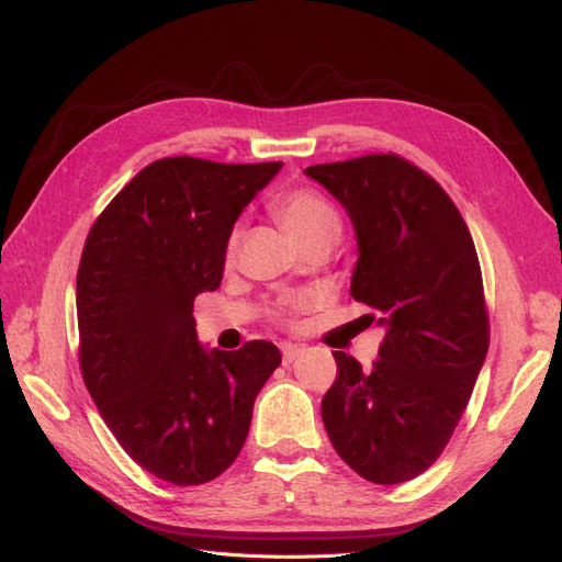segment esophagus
<instances>
[{
    "instance_id": "obj_1",
    "label": "esophagus",
    "mask_w": 562,
    "mask_h": 562,
    "mask_svg": "<svg viewBox=\"0 0 562 562\" xmlns=\"http://www.w3.org/2000/svg\"><path fill=\"white\" fill-rule=\"evenodd\" d=\"M303 355V348L301 346H292V342H289V346H282V359H284V364H292V361L296 359V357H301Z\"/></svg>"
}]
</instances>
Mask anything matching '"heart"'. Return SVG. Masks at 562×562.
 <instances>
[{"label": "heart", "mask_w": 562, "mask_h": 562, "mask_svg": "<svg viewBox=\"0 0 562 562\" xmlns=\"http://www.w3.org/2000/svg\"><path fill=\"white\" fill-rule=\"evenodd\" d=\"M278 222L289 231V235L303 247L311 240L324 238V235H340L342 222L340 214L334 207L329 198H324L315 189H292L282 195H278L273 205H270ZM235 249H238V231H233L226 240V261H233ZM305 303L301 299H292L280 303L273 313V319L278 324H294L296 315L303 311Z\"/></svg>", "instance_id": "heart-1"}]
</instances>
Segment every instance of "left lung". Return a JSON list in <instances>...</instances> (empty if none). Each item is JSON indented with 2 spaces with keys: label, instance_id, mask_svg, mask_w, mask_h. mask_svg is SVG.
<instances>
[{
  "label": "left lung",
  "instance_id": "1",
  "mask_svg": "<svg viewBox=\"0 0 562 562\" xmlns=\"http://www.w3.org/2000/svg\"><path fill=\"white\" fill-rule=\"evenodd\" d=\"M357 231L350 294L385 329L371 371L334 352L322 420L371 483L411 481L443 452L491 342L476 247L439 182L396 154L305 168Z\"/></svg>",
  "mask_w": 562,
  "mask_h": 562
}]
</instances>
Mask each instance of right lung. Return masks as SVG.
<instances>
[{
	"instance_id": "right-lung-1",
	"label": "right lung",
	"mask_w": 562,
	"mask_h": 562,
	"mask_svg": "<svg viewBox=\"0 0 562 562\" xmlns=\"http://www.w3.org/2000/svg\"><path fill=\"white\" fill-rule=\"evenodd\" d=\"M282 162L154 160L90 228L77 273L79 367L121 448L160 481L201 485L245 446L280 350L249 340L207 352L193 299L222 282L243 207Z\"/></svg>"
}]
</instances>
